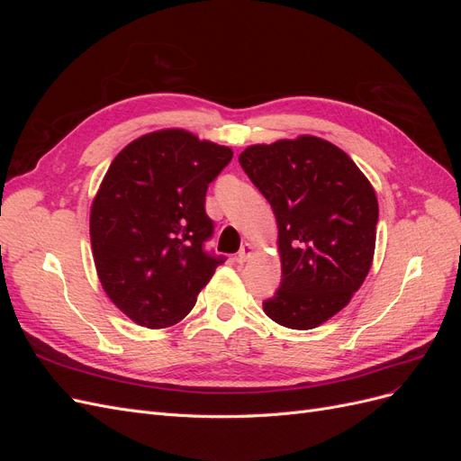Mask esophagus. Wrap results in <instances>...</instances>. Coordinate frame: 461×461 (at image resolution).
Here are the masks:
<instances>
[{"instance_id": "obj_1", "label": "esophagus", "mask_w": 461, "mask_h": 461, "mask_svg": "<svg viewBox=\"0 0 461 461\" xmlns=\"http://www.w3.org/2000/svg\"><path fill=\"white\" fill-rule=\"evenodd\" d=\"M256 254V246L254 244H249V242H246L242 248H240V252H239V263H246L249 258H252Z\"/></svg>"}]
</instances>
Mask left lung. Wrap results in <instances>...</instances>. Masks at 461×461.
<instances>
[{"label":"left lung","mask_w":461,"mask_h":461,"mask_svg":"<svg viewBox=\"0 0 461 461\" xmlns=\"http://www.w3.org/2000/svg\"><path fill=\"white\" fill-rule=\"evenodd\" d=\"M239 161L276 217L283 283L263 312L288 329L323 325L371 269L375 188L346 151L312 134L248 146Z\"/></svg>","instance_id":"8db88e82"}]
</instances>
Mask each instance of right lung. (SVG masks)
Masks as SVG:
<instances>
[{
    "instance_id": "obj_1",
    "label": "right lung",
    "mask_w": 461,
    "mask_h": 461,
    "mask_svg": "<svg viewBox=\"0 0 461 461\" xmlns=\"http://www.w3.org/2000/svg\"><path fill=\"white\" fill-rule=\"evenodd\" d=\"M230 159L227 146L161 129L111 161L90 207L92 256L105 294L136 325H176L222 263L203 252L205 192Z\"/></svg>"
}]
</instances>
